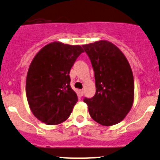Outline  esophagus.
Returning a JSON list of instances; mask_svg holds the SVG:
<instances>
[{"label": "esophagus", "instance_id": "1", "mask_svg": "<svg viewBox=\"0 0 160 160\" xmlns=\"http://www.w3.org/2000/svg\"><path fill=\"white\" fill-rule=\"evenodd\" d=\"M79 94H80L81 96H82V95H83V94H84V90L83 89L79 90Z\"/></svg>", "mask_w": 160, "mask_h": 160}]
</instances>
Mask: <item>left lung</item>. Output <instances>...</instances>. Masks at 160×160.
<instances>
[{
    "instance_id": "left-lung-1",
    "label": "left lung",
    "mask_w": 160,
    "mask_h": 160,
    "mask_svg": "<svg viewBox=\"0 0 160 160\" xmlns=\"http://www.w3.org/2000/svg\"><path fill=\"white\" fill-rule=\"evenodd\" d=\"M95 72V92L85 98L90 116L102 126L120 122L131 109L134 80L127 59L111 42L98 41L82 45Z\"/></svg>"
}]
</instances>
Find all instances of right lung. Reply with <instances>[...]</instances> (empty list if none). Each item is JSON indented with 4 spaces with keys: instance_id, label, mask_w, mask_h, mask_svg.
<instances>
[{
    "instance_id": "right-lung-1",
    "label": "right lung",
    "mask_w": 160,
    "mask_h": 160,
    "mask_svg": "<svg viewBox=\"0 0 160 160\" xmlns=\"http://www.w3.org/2000/svg\"><path fill=\"white\" fill-rule=\"evenodd\" d=\"M84 51L80 45L53 42L44 46L31 62L26 94L34 116L47 125L63 122L78 96L70 85V70Z\"/></svg>"
}]
</instances>
